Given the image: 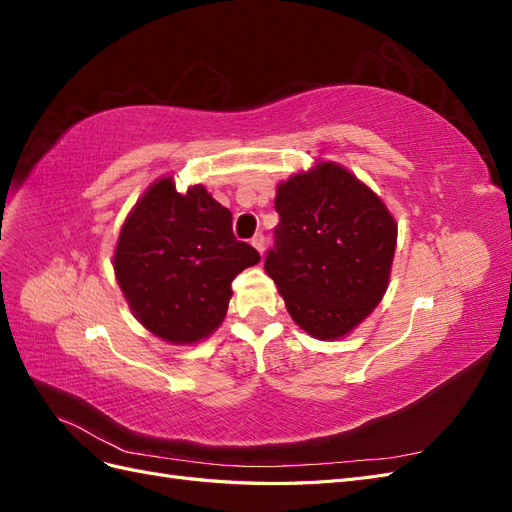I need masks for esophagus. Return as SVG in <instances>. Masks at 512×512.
<instances>
[{"label": "esophagus", "mask_w": 512, "mask_h": 512, "mask_svg": "<svg viewBox=\"0 0 512 512\" xmlns=\"http://www.w3.org/2000/svg\"><path fill=\"white\" fill-rule=\"evenodd\" d=\"M252 245L256 247V250L262 254L265 252V235H262V232H258V235H254L252 237Z\"/></svg>", "instance_id": "1"}]
</instances>
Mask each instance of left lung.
<instances>
[{"label": "left lung", "mask_w": 512, "mask_h": 512, "mask_svg": "<svg viewBox=\"0 0 512 512\" xmlns=\"http://www.w3.org/2000/svg\"><path fill=\"white\" fill-rule=\"evenodd\" d=\"M265 271L288 314L316 339H339L386 292L397 243L391 211L344 166L320 162L277 185Z\"/></svg>", "instance_id": "8db88e82"}]
</instances>
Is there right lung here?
I'll use <instances>...</instances> for the list:
<instances>
[{
    "instance_id": "right-lung-1",
    "label": "right lung",
    "mask_w": 512,
    "mask_h": 512,
    "mask_svg": "<svg viewBox=\"0 0 512 512\" xmlns=\"http://www.w3.org/2000/svg\"><path fill=\"white\" fill-rule=\"evenodd\" d=\"M260 262L232 235V213L203 185L179 194L162 177L119 232L113 267L132 314L170 344H196L220 327L232 280Z\"/></svg>"
}]
</instances>
